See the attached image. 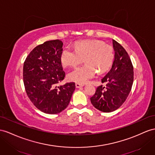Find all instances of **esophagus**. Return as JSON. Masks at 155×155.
<instances>
[{"mask_svg":"<svg viewBox=\"0 0 155 155\" xmlns=\"http://www.w3.org/2000/svg\"><path fill=\"white\" fill-rule=\"evenodd\" d=\"M75 86H76V88H81V87H82L83 86H84V84H80V83H76V84H75Z\"/></svg>","mask_w":155,"mask_h":155,"instance_id":"34e87169","label":"esophagus"}]
</instances>
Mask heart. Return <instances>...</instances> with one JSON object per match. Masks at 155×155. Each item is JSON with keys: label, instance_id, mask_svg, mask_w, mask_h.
<instances>
[{"label": "heart", "instance_id": "heart-1", "mask_svg": "<svg viewBox=\"0 0 155 155\" xmlns=\"http://www.w3.org/2000/svg\"><path fill=\"white\" fill-rule=\"evenodd\" d=\"M114 50L111 45L101 41H82L75 43L74 51L69 48L63 49L61 62L65 67H75L84 61L86 64L68 74L70 81L81 84L92 78L96 72L102 74L111 66Z\"/></svg>", "mask_w": 155, "mask_h": 155}]
</instances>
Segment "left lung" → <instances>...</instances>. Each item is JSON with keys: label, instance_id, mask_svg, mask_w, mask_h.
<instances>
[{"label": "left lung", "instance_id": "obj_1", "mask_svg": "<svg viewBox=\"0 0 155 155\" xmlns=\"http://www.w3.org/2000/svg\"><path fill=\"white\" fill-rule=\"evenodd\" d=\"M114 58L111 69L101 79L105 85L98 86L90 98L92 104L100 111L109 113L124 104L134 81V67L126 50L113 40Z\"/></svg>", "mask_w": 155, "mask_h": 155}]
</instances>
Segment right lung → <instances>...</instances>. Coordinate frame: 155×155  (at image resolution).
I'll list each match as a JSON object with an SVG mask.
<instances>
[{
	"label": "right lung",
	"instance_id": "right-lung-1",
	"mask_svg": "<svg viewBox=\"0 0 155 155\" xmlns=\"http://www.w3.org/2000/svg\"><path fill=\"white\" fill-rule=\"evenodd\" d=\"M63 42L53 40L36 46L23 64V83L27 96L36 107L47 114H57L68 106L74 82L58 86L64 79L61 55Z\"/></svg>",
	"mask_w": 155,
	"mask_h": 155
}]
</instances>
